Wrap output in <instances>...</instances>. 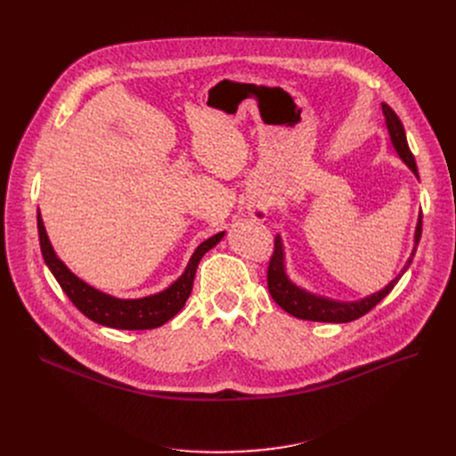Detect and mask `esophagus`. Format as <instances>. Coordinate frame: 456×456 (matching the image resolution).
<instances>
[{
	"label": "esophagus",
	"mask_w": 456,
	"mask_h": 456,
	"mask_svg": "<svg viewBox=\"0 0 456 456\" xmlns=\"http://www.w3.org/2000/svg\"><path fill=\"white\" fill-rule=\"evenodd\" d=\"M248 208H249L253 218H256V220H266L268 214H270L268 205H266L265 201H260V200L255 201V203H251V205H248Z\"/></svg>",
	"instance_id": "obj_1"
}]
</instances>
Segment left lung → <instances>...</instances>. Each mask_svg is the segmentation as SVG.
<instances>
[{
	"instance_id": "obj_1",
	"label": "left lung",
	"mask_w": 456,
	"mask_h": 456,
	"mask_svg": "<svg viewBox=\"0 0 456 456\" xmlns=\"http://www.w3.org/2000/svg\"><path fill=\"white\" fill-rule=\"evenodd\" d=\"M382 105V114H385L387 119V129L390 134V142L395 150V153L399 155V159L409 166V170L419 179L418 174V166L414 160V155L409 148V142H406V134H404V127L401 124L399 116L387 105ZM421 212L418 216V224H416V232H414V249L411 253V258L406 260V265L403 266L401 273L392 279L385 289L370 294L358 301H338V299H330V297H323L318 294L308 292L305 289H301L299 284H296L289 272H286V258H284V246H282V238L281 234H277L275 238V251L272 255L270 260V268H268V290L273 297V301L286 310V313L299 318V320H308V322H323V323H347L353 322L356 318L364 316L366 313L379 303L385 299L394 286L397 284V281L403 277V273L409 270L411 262L414 258V253L418 249L419 238H421Z\"/></svg>"
}]
</instances>
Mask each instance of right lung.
<instances>
[{"instance_id": "obj_1", "label": "right lung", "mask_w": 456, "mask_h": 456, "mask_svg": "<svg viewBox=\"0 0 456 456\" xmlns=\"http://www.w3.org/2000/svg\"><path fill=\"white\" fill-rule=\"evenodd\" d=\"M38 222V236H40V249L42 256L45 260V266L50 268L57 282L64 294L69 297L81 313L90 318L92 322L112 327V329H126V330H143V329H155L170 322L179 310L184 306L190 292L191 284H194L196 270L200 260L207 251H210L214 246L224 238L225 231L207 238L201 242L196 251L191 253L188 265L181 277L174 281L167 289L146 296V297H136V299H119L114 296H109L98 289H94L88 282L79 279L74 272H71L64 262L57 256L50 236L45 232L42 216L38 210L37 216Z\"/></svg>"}]
</instances>
